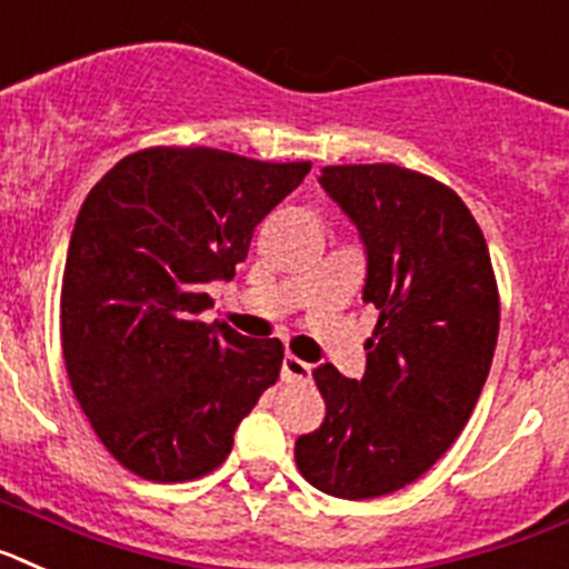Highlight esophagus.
<instances>
[{
    "instance_id": "obj_1",
    "label": "esophagus",
    "mask_w": 569,
    "mask_h": 569,
    "mask_svg": "<svg viewBox=\"0 0 569 569\" xmlns=\"http://www.w3.org/2000/svg\"><path fill=\"white\" fill-rule=\"evenodd\" d=\"M280 375H283V380H309L312 378V363H306V360L295 358V355H286Z\"/></svg>"
}]
</instances>
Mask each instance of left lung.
Returning <instances> with one entry per match:
<instances>
[{
  "label": "left lung",
  "mask_w": 569,
  "mask_h": 569,
  "mask_svg": "<svg viewBox=\"0 0 569 569\" xmlns=\"http://www.w3.org/2000/svg\"><path fill=\"white\" fill-rule=\"evenodd\" d=\"M323 191L358 229L363 303L380 312L363 378L315 369L320 429L295 461L335 498L389 496L421 478L461 435L490 375L498 289L490 249L461 197L409 168L329 166Z\"/></svg>",
  "instance_id": "obj_1"
}]
</instances>
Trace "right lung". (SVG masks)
I'll list each match as a JSON object with an SVG mask.
<instances>
[{"mask_svg": "<svg viewBox=\"0 0 569 569\" xmlns=\"http://www.w3.org/2000/svg\"><path fill=\"white\" fill-rule=\"evenodd\" d=\"M312 162L146 148L86 197L62 274V355L79 407L126 469L191 481L278 380L283 343L202 323L206 286L234 278L257 223Z\"/></svg>", "mask_w": 569, "mask_h": 569, "instance_id": "1", "label": "right lung"}]
</instances>
